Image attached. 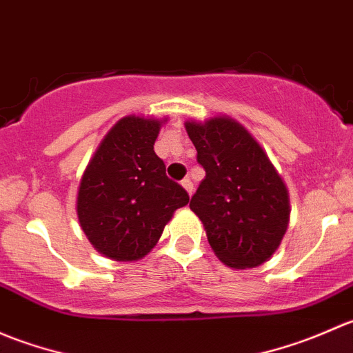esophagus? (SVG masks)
I'll list each match as a JSON object with an SVG mask.
<instances>
[{
	"label": "esophagus",
	"mask_w": 353,
	"mask_h": 353,
	"mask_svg": "<svg viewBox=\"0 0 353 353\" xmlns=\"http://www.w3.org/2000/svg\"><path fill=\"white\" fill-rule=\"evenodd\" d=\"M181 184H183V188H184V190L188 191V193H190V196H191V194H193V191H194V184H193V181H191L190 177H186V179L181 181Z\"/></svg>",
	"instance_id": "34e87169"
}]
</instances>
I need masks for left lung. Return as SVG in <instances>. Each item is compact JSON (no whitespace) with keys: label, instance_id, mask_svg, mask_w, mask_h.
Masks as SVG:
<instances>
[{"label":"left lung","instance_id":"obj_1","mask_svg":"<svg viewBox=\"0 0 353 353\" xmlns=\"http://www.w3.org/2000/svg\"><path fill=\"white\" fill-rule=\"evenodd\" d=\"M186 131L205 170L190 206L210 245L232 268L259 266L276 251L288 225L282 177L254 138L229 117L188 121Z\"/></svg>","mask_w":353,"mask_h":353}]
</instances>
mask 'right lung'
I'll return each instance as SVG.
<instances>
[{
	"label": "right lung",
	"mask_w": 353,
	"mask_h": 353,
	"mask_svg": "<svg viewBox=\"0 0 353 353\" xmlns=\"http://www.w3.org/2000/svg\"><path fill=\"white\" fill-rule=\"evenodd\" d=\"M160 123L128 116L117 121L88 163L77 212L81 229L99 252L134 261L152 251L172 213L190 203L169 179L154 143Z\"/></svg>",
	"instance_id": "1"
}]
</instances>
